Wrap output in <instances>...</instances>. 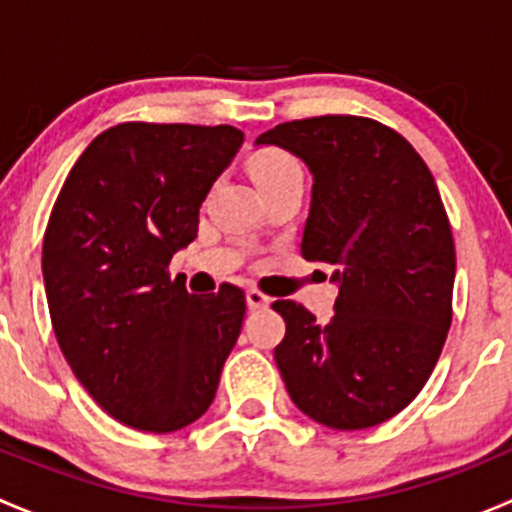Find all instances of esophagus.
Listing matches in <instances>:
<instances>
[{
  "label": "esophagus",
  "instance_id": "34e87169",
  "mask_svg": "<svg viewBox=\"0 0 512 512\" xmlns=\"http://www.w3.org/2000/svg\"><path fill=\"white\" fill-rule=\"evenodd\" d=\"M270 304V297L267 294H262L260 289H247V307L250 309H262Z\"/></svg>",
  "mask_w": 512,
  "mask_h": 512
}]
</instances>
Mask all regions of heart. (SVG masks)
<instances>
[{
  "label": "heart",
  "mask_w": 512,
  "mask_h": 512,
  "mask_svg": "<svg viewBox=\"0 0 512 512\" xmlns=\"http://www.w3.org/2000/svg\"><path fill=\"white\" fill-rule=\"evenodd\" d=\"M247 168H250V175L257 188H260V193L285 183V180L302 178V165H299V160L289 151H285V148L277 146L257 148L250 160H247Z\"/></svg>",
  "instance_id": "1"
}]
</instances>
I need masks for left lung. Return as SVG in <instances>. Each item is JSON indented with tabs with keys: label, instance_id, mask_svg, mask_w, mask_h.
<instances>
[{
	"label": "left lung",
	"instance_id": "1",
	"mask_svg": "<svg viewBox=\"0 0 512 512\" xmlns=\"http://www.w3.org/2000/svg\"><path fill=\"white\" fill-rule=\"evenodd\" d=\"M257 143L309 165L302 257L334 265V317L292 299L275 361L297 409L337 431L396 416L431 376L453 319L456 247L431 170L401 133L364 116L280 123Z\"/></svg>",
	"mask_w": 512,
	"mask_h": 512
}]
</instances>
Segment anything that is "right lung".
Wrapping results in <instances>:
<instances>
[{
	"label": "right lung",
	"mask_w": 512,
	"mask_h": 512,
	"mask_svg": "<svg viewBox=\"0 0 512 512\" xmlns=\"http://www.w3.org/2000/svg\"><path fill=\"white\" fill-rule=\"evenodd\" d=\"M242 131L118 123L89 143L44 232L56 342L94 401L126 426L170 433L213 404L240 337L245 292L190 294L168 265L198 237L205 195Z\"/></svg>",
	"instance_id": "1"
}]
</instances>
